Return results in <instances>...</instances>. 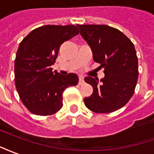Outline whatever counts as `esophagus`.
<instances>
[{
  "mask_svg": "<svg viewBox=\"0 0 154 154\" xmlns=\"http://www.w3.org/2000/svg\"><path fill=\"white\" fill-rule=\"evenodd\" d=\"M85 84V79H84V77L83 76H79V85H82Z\"/></svg>",
  "mask_w": 154,
  "mask_h": 154,
  "instance_id": "1",
  "label": "esophagus"
}]
</instances>
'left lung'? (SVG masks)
Segmentation results:
<instances>
[{
    "instance_id": "8db88e82",
    "label": "left lung",
    "mask_w": 154,
    "mask_h": 154,
    "mask_svg": "<svg viewBox=\"0 0 154 154\" xmlns=\"http://www.w3.org/2000/svg\"><path fill=\"white\" fill-rule=\"evenodd\" d=\"M83 38L93 51L94 60L104 68V78L88 76L85 81L94 88L85 97V106L96 113L122 108L133 96L139 70L133 42L120 30L104 24H77Z\"/></svg>"
}]
</instances>
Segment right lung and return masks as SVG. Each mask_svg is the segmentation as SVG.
Masks as SVG:
<instances>
[{"instance_id":"add662e5","label":"right lung","mask_w":154,"mask_h":154,"mask_svg":"<svg viewBox=\"0 0 154 154\" xmlns=\"http://www.w3.org/2000/svg\"><path fill=\"white\" fill-rule=\"evenodd\" d=\"M75 25H45L20 43L14 60V82L20 100L30 112L51 116L62 107V94L78 84L77 75L52 71L60 45L77 35Z\"/></svg>"}]
</instances>
